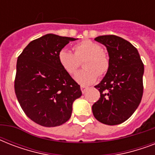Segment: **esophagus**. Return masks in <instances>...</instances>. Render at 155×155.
<instances>
[{
    "mask_svg": "<svg viewBox=\"0 0 155 155\" xmlns=\"http://www.w3.org/2000/svg\"><path fill=\"white\" fill-rule=\"evenodd\" d=\"M80 88H81V91H82L83 93H85V92H86L87 89V87H84V86H81V87H80Z\"/></svg>",
    "mask_w": 155,
    "mask_h": 155,
    "instance_id": "esophagus-1",
    "label": "esophagus"
}]
</instances>
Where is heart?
<instances>
[{
	"instance_id": "obj_1",
	"label": "heart",
	"mask_w": 155,
	"mask_h": 155,
	"mask_svg": "<svg viewBox=\"0 0 155 155\" xmlns=\"http://www.w3.org/2000/svg\"><path fill=\"white\" fill-rule=\"evenodd\" d=\"M75 53L62 49L58 54L59 64L66 72L73 75L77 71L80 61L84 60L80 71L75 75V80L81 86H88L97 81L98 75H105L109 69L108 56L102 51L101 45L91 40H84L73 47Z\"/></svg>"
}]
</instances>
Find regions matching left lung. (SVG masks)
Returning a JSON list of instances; mask_svg holds the SVG:
<instances>
[{"mask_svg": "<svg viewBox=\"0 0 155 155\" xmlns=\"http://www.w3.org/2000/svg\"><path fill=\"white\" fill-rule=\"evenodd\" d=\"M95 40L105 46L110 64L95 86L101 98L92 105V113L100 122L119 125L132 116L142 101L144 65L137 50L122 38L102 35Z\"/></svg>", "mask_w": 155, "mask_h": 155, "instance_id": "1", "label": "left lung"}]
</instances>
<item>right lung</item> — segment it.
I'll return each instance as SVG.
<instances>
[{
  "label": "right lung",
  "mask_w": 155,
  "mask_h": 155,
  "mask_svg": "<svg viewBox=\"0 0 155 155\" xmlns=\"http://www.w3.org/2000/svg\"><path fill=\"white\" fill-rule=\"evenodd\" d=\"M78 38L47 34L30 42L18 58L14 89L28 117L45 127L67 122L80 86L59 64L58 54Z\"/></svg>",
  "instance_id": "1"
}]
</instances>
